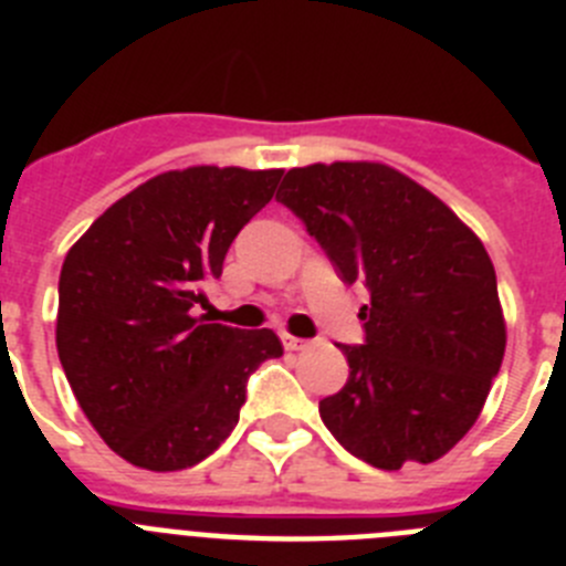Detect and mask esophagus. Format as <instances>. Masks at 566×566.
Segmentation results:
<instances>
[{"label": "esophagus", "mask_w": 566, "mask_h": 566, "mask_svg": "<svg viewBox=\"0 0 566 566\" xmlns=\"http://www.w3.org/2000/svg\"><path fill=\"white\" fill-rule=\"evenodd\" d=\"M283 345H286V352H306V348H312V343H308V339L292 337V334H286V337H283Z\"/></svg>", "instance_id": "esophagus-1"}]
</instances>
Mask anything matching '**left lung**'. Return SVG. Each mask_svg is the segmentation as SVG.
<instances>
[{
  "mask_svg": "<svg viewBox=\"0 0 566 566\" xmlns=\"http://www.w3.org/2000/svg\"><path fill=\"white\" fill-rule=\"evenodd\" d=\"M345 283H363L365 345H339L348 379L319 399L345 451L379 470L431 464L473 428L502 368L496 269L448 203L379 161L289 169L277 189Z\"/></svg>",
  "mask_w": 566,
  "mask_h": 566,
  "instance_id": "left-lung-1",
  "label": "left lung"
}]
</instances>
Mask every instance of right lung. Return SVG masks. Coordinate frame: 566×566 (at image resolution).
Wrapping results in <instances>:
<instances>
[{"label": "right lung", "instance_id": "right-lung-1", "mask_svg": "<svg viewBox=\"0 0 566 566\" xmlns=\"http://www.w3.org/2000/svg\"><path fill=\"white\" fill-rule=\"evenodd\" d=\"M283 169L187 167L155 175L98 214L59 277L56 348L98 437L129 464L184 470L221 448L247 377L283 354L269 328L203 323V280L272 201Z\"/></svg>", "mask_w": 566, "mask_h": 566}]
</instances>
